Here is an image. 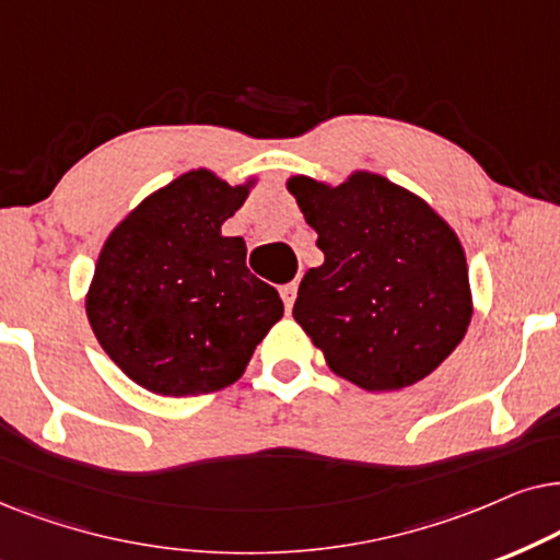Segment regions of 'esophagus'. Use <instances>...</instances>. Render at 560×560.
I'll use <instances>...</instances> for the list:
<instances>
[{
  "label": "esophagus",
  "mask_w": 560,
  "mask_h": 560,
  "mask_svg": "<svg viewBox=\"0 0 560 560\" xmlns=\"http://www.w3.org/2000/svg\"><path fill=\"white\" fill-rule=\"evenodd\" d=\"M279 294H281V300H284V307L292 310L294 307V300H296V284H294V281H292V284L281 287Z\"/></svg>",
  "instance_id": "34e87169"
}]
</instances>
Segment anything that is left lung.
<instances>
[{
  "mask_svg": "<svg viewBox=\"0 0 560 560\" xmlns=\"http://www.w3.org/2000/svg\"><path fill=\"white\" fill-rule=\"evenodd\" d=\"M287 189L325 260L307 268L292 315L332 374L366 392L430 376L468 330L474 294L456 230L415 191L374 171Z\"/></svg>",
  "mask_w": 560,
  "mask_h": 560,
  "instance_id": "8db88e82",
  "label": "left lung"
}]
</instances>
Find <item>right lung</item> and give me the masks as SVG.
I'll return each mask as SVG.
<instances>
[{"label":"right lung","instance_id":"add662e5","mask_svg":"<svg viewBox=\"0 0 560 560\" xmlns=\"http://www.w3.org/2000/svg\"><path fill=\"white\" fill-rule=\"evenodd\" d=\"M256 184L191 168L148 194L104 241L86 317L104 353L143 389H225L284 315L279 292L245 268L243 237L222 235Z\"/></svg>","mask_w":560,"mask_h":560}]
</instances>
